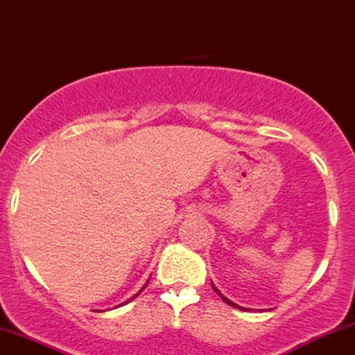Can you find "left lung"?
Instances as JSON below:
<instances>
[{
    "instance_id": "obj_1",
    "label": "left lung",
    "mask_w": 355,
    "mask_h": 355,
    "mask_svg": "<svg viewBox=\"0 0 355 355\" xmlns=\"http://www.w3.org/2000/svg\"><path fill=\"white\" fill-rule=\"evenodd\" d=\"M211 288H213V289H215V293H216V294H218V296H221V300H223V301L226 302V304H230V306L236 307V309H243V307H241V306L234 304V302H233V301H230V300H228V297H225V296H223V294H221V293L218 291V289H216V288H215V284H213V283H211Z\"/></svg>"
}]
</instances>
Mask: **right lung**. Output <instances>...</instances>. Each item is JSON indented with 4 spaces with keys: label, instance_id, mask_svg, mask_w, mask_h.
<instances>
[{
    "label": "right lung",
    "instance_id": "add662e5",
    "mask_svg": "<svg viewBox=\"0 0 355 355\" xmlns=\"http://www.w3.org/2000/svg\"><path fill=\"white\" fill-rule=\"evenodd\" d=\"M147 283H148V281H147ZM145 288H147V284H145V286H144V288H142V289H140V293H142ZM140 293H137V294H135V296H132V297H130V300H129V301H125V302H123V304H127V302H130L132 300H135V297H137V296H139V294H140ZM121 306H122V304H121Z\"/></svg>",
    "mask_w": 355,
    "mask_h": 355
}]
</instances>
